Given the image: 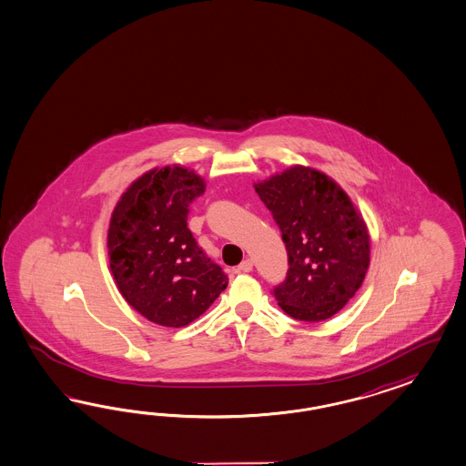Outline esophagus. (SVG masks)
Segmentation results:
<instances>
[{"label": "esophagus", "mask_w": 466, "mask_h": 466, "mask_svg": "<svg viewBox=\"0 0 466 466\" xmlns=\"http://www.w3.org/2000/svg\"><path fill=\"white\" fill-rule=\"evenodd\" d=\"M238 271H239V273H249V271H252V259H249V258L244 259V261L238 266Z\"/></svg>", "instance_id": "obj_1"}]
</instances>
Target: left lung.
Wrapping results in <instances>:
<instances>
[{"instance_id": "1", "label": "left lung", "mask_w": 466, "mask_h": 466, "mask_svg": "<svg viewBox=\"0 0 466 466\" xmlns=\"http://www.w3.org/2000/svg\"><path fill=\"white\" fill-rule=\"evenodd\" d=\"M289 252L287 279L273 289L285 314L328 320L360 289L370 266L365 220L339 185L295 164L254 183Z\"/></svg>"}]
</instances>
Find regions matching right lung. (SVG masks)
<instances>
[{
  "mask_svg": "<svg viewBox=\"0 0 466 466\" xmlns=\"http://www.w3.org/2000/svg\"><path fill=\"white\" fill-rule=\"evenodd\" d=\"M205 179L183 166L154 167L116 201L108 227L115 283L138 314L164 328L198 319L226 289L228 278L189 232V203Z\"/></svg>",
  "mask_w": 466,
  "mask_h": 466,
  "instance_id": "1",
  "label": "right lung"
}]
</instances>
